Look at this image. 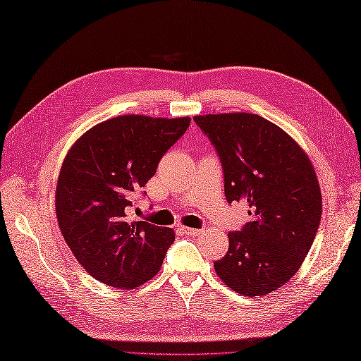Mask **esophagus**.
Masks as SVG:
<instances>
[{
	"mask_svg": "<svg viewBox=\"0 0 361 361\" xmlns=\"http://www.w3.org/2000/svg\"><path fill=\"white\" fill-rule=\"evenodd\" d=\"M180 230H182V233H185L188 235H199L204 233V230H196V228H188V226H182Z\"/></svg>",
	"mask_w": 361,
	"mask_h": 361,
	"instance_id": "34e87169",
	"label": "esophagus"
}]
</instances>
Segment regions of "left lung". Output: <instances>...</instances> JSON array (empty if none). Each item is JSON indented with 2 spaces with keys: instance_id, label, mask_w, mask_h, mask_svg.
I'll return each mask as SVG.
<instances>
[{
  "instance_id": "left-lung-1",
  "label": "left lung",
  "mask_w": 361,
  "mask_h": 361,
  "mask_svg": "<svg viewBox=\"0 0 361 361\" xmlns=\"http://www.w3.org/2000/svg\"><path fill=\"white\" fill-rule=\"evenodd\" d=\"M196 124L221 157L228 204L243 202L250 222L228 233L214 262L233 291L267 295L291 279L311 250L322 219V192L310 157L279 126L252 113L199 114Z\"/></svg>"
}]
</instances>
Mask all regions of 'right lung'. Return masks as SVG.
<instances>
[{
    "mask_svg": "<svg viewBox=\"0 0 361 361\" xmlns=\"http://www.w3.org/2000/svg\"><path fill=\"white\" fill-rule=\"evenodd\" d=\"M190 121L122 114L85 131L68 150L56 183L58 225L93 279L135 289L159 272L174 231L131 222L127 209Z\"/></svg>",
    "mask_w": 361,
    "mask_h": 361,
    "instance_id": "obj_1",
    "label": "right lung"
}]
</instances>
